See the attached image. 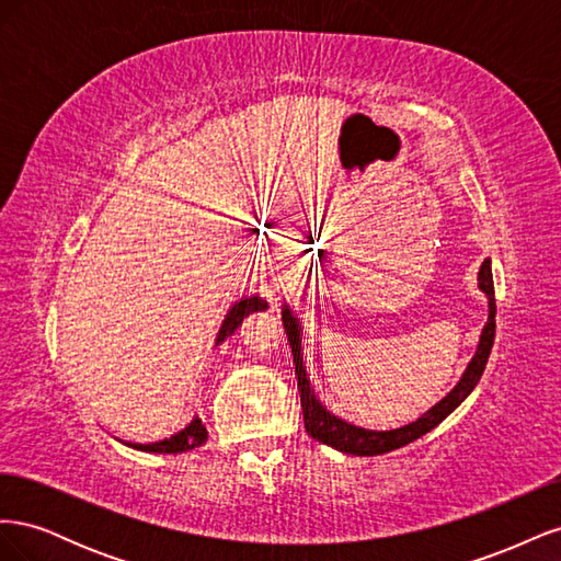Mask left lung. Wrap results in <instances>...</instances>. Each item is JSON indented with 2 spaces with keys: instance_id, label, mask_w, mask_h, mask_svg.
I'll return each mask as SVG.
<instances>
[{
  "instance_id": "left-lung-1",
  "label": "left lung",
  "mask_w": 561,
  "mask_h": 561,
  "mask_svg": "<svg viewBox=\"0 0 561 561\" xmlns=\"http://www.w3.org/2000/svg\"><path fill=\"white\" fill-rule=\"evenodd\" d=\"M480 287L482 293L489 297V320L482 330V339L478 353L470 360L463 379L458 381V386L451 390V393L439 400L433 410H428L421 419H416L414 423L398 431H386V433H375V431H363L355 428L351 423L332 416L325 407H322L316 396L311 393V386L307 381V371H304L301 365V344H299V325L297 320L293 318L290 311H283V325L287 332V342L293 346V360H295V375H297V388H299V398H301V414H304V428L307 433L318 439V443L334 447L344 454H353V456H377V454H386L400 449L404 445L414 443L421 435H426L428 431H433L439 421L447 419L458 404H461L470 390L478 386L482 371L486 367L491 346H494V334H496V299H494V278H491V262L484 260L482 268H480Z\"/></svg>"
}]
</instances>
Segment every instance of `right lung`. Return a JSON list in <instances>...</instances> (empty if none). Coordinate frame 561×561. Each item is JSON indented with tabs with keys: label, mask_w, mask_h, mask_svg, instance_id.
Wrapping results in <instances>:
<instances>
[{
	"label": "right lung",
	"mask_w": 561,
	"mask_h": 561,
	"mask_svg": "<svg viewBox=\"0 0 561 561\" xmlns=\"http://www.w3.org/2000/svg\"><path fill=\"white\" fill-rule=\"evenodd\" d=\"M266 309V301L260 297H250L236 304V307L227 313L225 322H222V330H219L217 342H225L229 334H233V330L241 325V320L252 313V311H264ZM208 439V431L203 426L201 419H194L190 426L182 428L180 433L159 439V443H149V445H133L135 449H142V451H154V454H178V451H186V449H194L198 445H203Z\"/></svg>",
	"instance_id": "1"
}]
</instances>
